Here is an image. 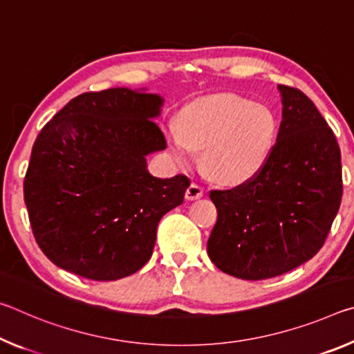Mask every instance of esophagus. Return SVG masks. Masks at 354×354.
<instances>
[{
  "mask_svg": "<svg viewBox=\"0 0 354 354\" xmlns=\"http://www.w3.org/2000/svg\"><path fill=\"white\" fill-rule=\"evenodd\" d=\"M203 194H205V190H203V187L200 184L196 183H192L187 190H185V198L187 200H198L203 196Z\"/></svg>",
  "mask_w": 354,
  "mask_h": 354,
  "instance_id": "1",
  "label": "esophagus"
}]
</instances>
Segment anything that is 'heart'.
Listing matches in <instances>:
<instances>
[{
  "instance_id": "1",
  "label": "heart",
  "mask_w": 354,
  "mask_h": 354,
  "mask_svg": "<svg viewBox=\"0 0 354 354\" xmlns=\"http://www.w3.org/2000/svg\"><path fill=\"white\" fill-rule=\"evenodd\" d=\"M277 134L278 120L270 107L223 93L189 106L181 127L167 129V142L179 164H190L196 149H203L207 175L223 185H236L262 169Z\"/></svg>"
}]
</instances>
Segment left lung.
I'll list each match as a JSON object with an SVG mask.
<instances>
[{
	"label": "left lung",
	"mask_w": 354,
	"mask_h": 354,
	"mask_svg": "<svg viewBox=\"0 0 354 354\" xmlns=\"http://www.w3.org/2000/svg\"><path fill=\"white\" fill-rule=\"evenodd\" d=\"M277 143L248 181L211 190L217 223L207 254L221 272L259 281L301 266L323 247L342 201V162L333 129L306 95L279 86Z\"/></svg>",
	"instance_id": "left-lung-1"
}]
</instances>
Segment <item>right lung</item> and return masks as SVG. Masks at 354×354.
Masks as SVG:
<instances>
[{"instance_id": "right-lung-1", "label": "right lung", "mask_w": 354, "mask_h": 354, "mask_svg": "<svg viewBox=\"0 0 354 354\" xmlns=\"http://www.w3.org/2000/svg\"><path fill=\"white\" fill-rule=\"evenodd\" d=\"M160 106L129 88L87 92L41 128L23 190L35 242L57 267L113 281L151 257L159 220L190 185L147 170L145 156L167 147L153 120Z\"/></svg>"}]
</instances>
